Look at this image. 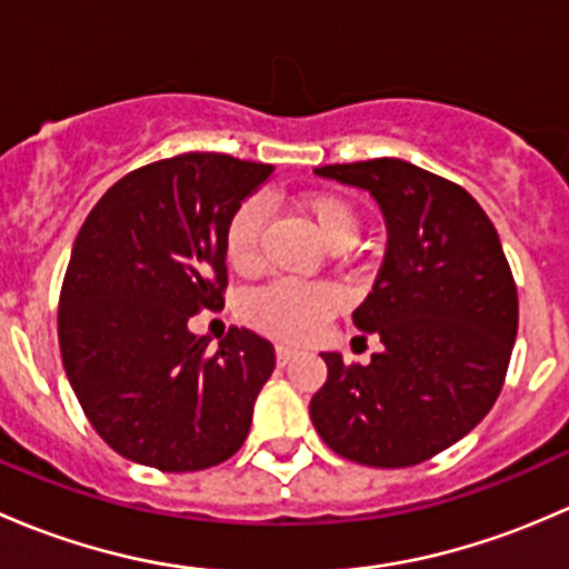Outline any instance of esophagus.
Returning <instances> with one entry per match:
<instances>
[{
	"mask_svg": "<svg viewBox=\"0 0 569 569\" xmlns=\"http://www.w3.org/2000/svg\"><path fill=\"white\" fill-rule=\"evenodd\" d=\"M291 358H295V349L286 347V343H278V347H274V360H278V366H286Z\"/></svg>",
	"mask_w": 569,
	"mask_h": 569,
	"instance_id": "esophagus-1",
	"label": "esophagus"
}]
</instances>
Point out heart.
<instances>
[{
	"label": "heart",
	"mask_w": 569,
	"mask_h": 569,
	"mask_svg": "<svg viewBox=\"0 0 569 569\" xmlns=\"http://www.w3.org/2000/svg\"><path fill=\"white\" fill-rule=\"evenodd\" d=\"M302 214L311 220L321 242L332 250L349 248L360 233L358 209L343 194L311 192L300 198ZM267 226V203L248 198L228 217L222 233V252L233 272L250 274L261 261V233ZM341 308V291L330 283H297L274 280L252 291L242 302V317L269 336L306 341L317 336L327 319Z\"/></svg>",
	"instance_id": "1"
}]
</instances>
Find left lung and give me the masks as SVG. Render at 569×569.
<instances>
[{
	"label": "left lung",
	"mask_w": 569,
	"mask_h": 569,
	"mask_svg": "<svg viewBox=\"0 0 569 569\" xmlns=\"http://www.w3.org/2000/svg\"><path fill=\"white\" fill-rule=\"evenodd\" d=\"M317 173L375 194L388 250L352 313L382 349L369 366L321 355L327 382L311 399L313 427L336 455L371 468L432 460L490 412L507 380L518 286L501 239L460 183L401 159Z\"/></svg>",
	"instance_id": "1"
}]
</instances>
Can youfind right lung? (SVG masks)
Wrapping results in <instances>:
<instances>
[{"label":"right lung","instance_id":"obj_1","mask_svg":"<svg viewBox=\"0 0 569 569\" xmlns=\"http://www.w3.org/2000/svg\"><path fill=\"white\" fill-rule=\"evenodd\" d=\"M272 170L228 153L159 159L112 183L79 228L57 311L62 366L126 460L187 473L242 449L274 347L231 327L209 352L187 321L226 306V222Z\"/></svg>","mask_w":569,"mask_h":569}]
</instances>
